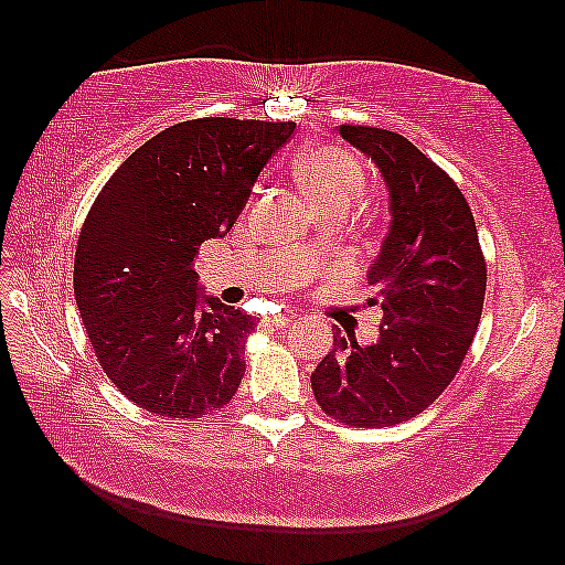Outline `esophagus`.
I'll return each instance as SVG.
<instances>
[{
    "label": "esophagus",
    "mask_w": 565,
    "mask_h": 565,
    "mask_svg": "<svg viewBox=\"0 0 565 565\" xmlns=\"http://www.w3.org/2000/svg\"><path fill=\"white\" fill-rule=\"evenodd\" d=\"M290 321H292V316H290V313H275V316H269V319H267L269 327H275V329L288 327Z\"/></svg>",
    "instance_id": "esophagus-1"
}]
</instances>
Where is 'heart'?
I'll list each match as a JSON object with an SVG mask.
<instances>
[{"mask_svg": "<svg viewBox=\"0 0 565 565\" xmlns=\"http://www.w3.org/2000/svg\"><path fill=\"white\" fill-rule=\"evenodd\" d=\"M296 180L316 207L323 205H352L365 184V172L360 161L337 146L316 143L306 146L292 164Z\"/></svg>", "mask_w": 565, "mask_h": 565, "instance_id": "obj_1", "label": "heart"}]
</instances>
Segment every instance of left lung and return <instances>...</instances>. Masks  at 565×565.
I'll list each match as a JSON object with an SVG mask.
<instances>
[{
    "instance_id": "8db88e82",
    "label": "left lung",
    "mask_w": 565,
    "mask_h": 565,
    "mask_svg": "<svg viewBox=\"0 0 565 565\" xmlns=\"http://www.w3.org/2000/svg\"><path fill=\"white\" fill-rule=\"evenodd\" d=\"M339 136L388 190V234L367 269L383 323L367 347L334 339L311 385L334 419L391 427L422 414L460 370L481 321L486 262L466 198L435 161L383 128L342 126Z\"/></svg>"
}]
</instances>
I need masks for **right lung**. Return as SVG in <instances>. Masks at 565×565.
<instances>
[{
	"label": "right lung",
	"instance_id": "obj_1",
	"mask_svg": "<svg viewBox=\"0 0 565 565\" xmlns=\"http://www.w3.org/2000/svg\"><path fill=\"white\" fill-rule=\"evenodd\" d=\"M296 122L200 118L136 149L99 192L74 257L76 308L122 396L198 419L228 404L257 327L200 290V244L223 238Z\"/></svg>",
	"mask_w": 565,
	"mask_h": 565
}]
</instances>
